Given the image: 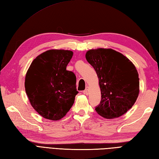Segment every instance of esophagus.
Returning a JSON list of instances; mask_svg holds the SVG:
<instances>
[{"instance_id":"1","label":"esophagus","mask_w":159,"mask_h":159,"mask_svg":"<svg viewBox=\"0 0 159 159\" xmlns=\"http://www.w3.org/2000/svg\"><path fill=\"white\" fill-rule=\"evenodd\" d=\"M83 93L85 94V95H88L89 94V87H87L83 91Z\"/></svg>"}]
</instances>
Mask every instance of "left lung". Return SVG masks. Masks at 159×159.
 I'll use <instances>...</instances> for the list:
<instances>
[{
    "label": "left lung",
    "mask_w": 159,
    "mask_h": 159,
    "mask_svg": "<svg viewBox=\"0 0 159 159\" xmlns=\"http://www.w3.org/2000/svg\"><path fill=\"white\" fill-rule=\"evenodd\" d=\"M87 61L99 79L102 99L95 111L106 119H114L126 113L139 95L137 70L123 54L111 49H91L86 53Z\"/></svg>",
    "instance_id": "1"
}]
</instances>
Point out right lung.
Instances as JSON below:
<instances>
[{
	"label": "right lung",
	"instance_id": "1",
	"mask_svg": "<svg viewBox=\"0 0 159 159\" xmlns=\"http://www.w3.org/2000/svg\"><path fill=\"white\" fill-rule=\"evenodd\" d=\"M73 52L51 49L36 57L25 75L30 102L40 115L57 120L71 108L76 94L75 73L66 70Z\"/></svg>",
	"mask_w": 159,
	"mask_h": 159
}]
</instances>
